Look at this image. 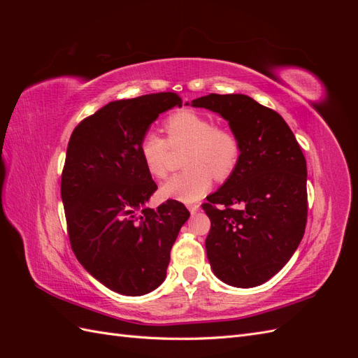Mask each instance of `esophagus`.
Here are the masks:
<instances>
[{
    "label": "esophagus",
    "instance_id": "obj_1",
    "mask_svg": "<svg viewBox=\"0 0 358 358\" xmlns=\"http://www.w3.org/2000/svg\"><path fill=\"white\" fill-rule=\"evenodd\" d=\"M188 209H189L191 215H196L199 212V209H200V206L199 204H191V206H188Z\"/></svg>",
    "mask_w": 358,
    "mask_h": 358
}]
</instances>
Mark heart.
Returning a JSON list of instances; mask_svg holds the SVG:
<instances>
[{
    "label": "heart",
    "mask_w": 358,
    "mask_h": 358,
    "mask_svg": "<svg viewBox=\"0 0 358 358\" xmlns=\"http://www.w3.org/2000/svg\"><path fill=\"white\" fill-rule=\"evenodd\" d=\"M167 140L154 131H146L138 142V155L148 173L155 179L169 175L170 148L187 146L185 171L173 176L161 189L167 199L192 203L209 191L213 178L229 179L242 157L241 140L231 129L215 127L212 119L196 110L183 109L164 122Z\"/></svg>",
    "instance_id": "obj_1"
}]
</instances>
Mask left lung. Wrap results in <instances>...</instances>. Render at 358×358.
<instances>
[{
	"instance_id": "left-lung-1",
	"label": "left lung",
	"mask_w": 358,
	"mask_h": 358,
	"mask_svg": "<svg viewBox=\"0 0 358 358\" xmlns=\"http://www.w3.org/2000/svg\"><path fill=\"white\" fill-rule=\"evenodd\" d=\"M191 106L220 113L242 145L236 171L201 204L210 220V267L229 285H262L288 263L305 234V155L284 117L251 96L209 94Z\"/></svg>"
}]
</instances>
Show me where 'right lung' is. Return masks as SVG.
<instances>
[{
  "mask_svg": "<svg viewBox=\"0 0 358 358\" xmlns=\"http://www.w3.org/2000/svg\"><path fill=\"white\" fill-rule=\"evenodd\" d=\"M175 106H182L176 92L112 101L80 121L69 142L61 197L71 249L96 280L124 296L162 284L189 218L178 200L145 208L157 183L140 159V137Z\"/></svg>",
  "mask_w": 358,
  "mask_h": 358,
  "instance_id": "add662e5",
  "label": "right lung"
}]
</instances>
